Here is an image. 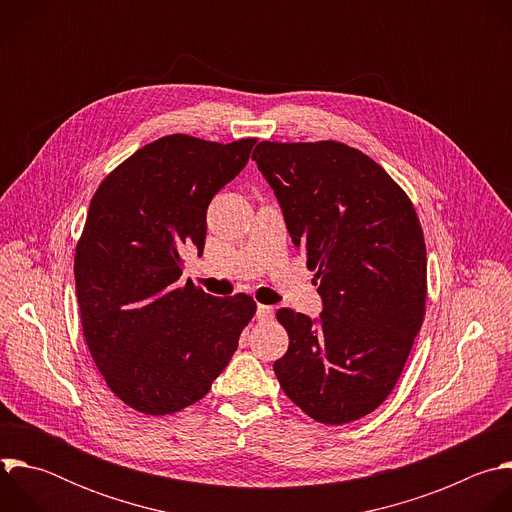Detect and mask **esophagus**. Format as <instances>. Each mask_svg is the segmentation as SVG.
I'll use <instances>...</instances> for the list:
<instances>
[{"label":"esophagus","instance_id":"esophagus-1","mask_svg":"<svg viewBox=\"0 0 512 512\" xmlns=\"http://www.w3.org/2000/svg\"><path fill=\"white\" fill-rule=\"evenodd\" d=\"M255 316H257V320H261V322L271 320V318H273V308H271V306H263V304H259V306H257Z\"/></svg>","mask_w":512,"mask_h":512}]
</instances>
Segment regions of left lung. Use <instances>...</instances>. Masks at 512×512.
<instances>
[{
    "label": "left lung",
    "instance_id": "8db88e82",
    "mask_svg": "<svg viewBox=\"0 0 512 512\" xmlns=\"http://www.w3.org/2000/svg\"><path fill=\"white\" fill-rule=\"evenodd\" d=\"M253 160L318 271L322 298L318 320L277 312L289 336L273 362L277 381L320 423L360 419L393 391L423 324L427 259L415 208L377 162L340 141H261Z\"/></svg>",
    "mask_w": 512,
    "mask_h": 512
}]
</instances>
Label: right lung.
Listing matches in <instances>:
<instances>
[{
	"instance_id": "right-lung-1",
	"label": "right lung",
	"mask_w": 512,
	"mask_h": 512,
	"mask_svg": "<svg viewBox=\"0 0 512 512\" xmlns=\"http://www.w3.org/2000/svg\"><path fill=\"white\" fill-rule=\"evenodd\" d=\"M257 139L174 133L143 145L97 188L75 253L87 346L109 389L145 415L202 399L225 371L257 304L178 283L184 249L204 251L206 208Z\"/></svg>"
}]
</instances>
